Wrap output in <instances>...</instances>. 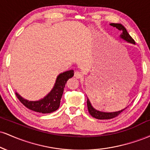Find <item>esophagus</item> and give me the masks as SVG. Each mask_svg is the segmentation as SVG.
<instances>
[{
    "mask_svg": "<svg viewBox=\"0 0 150 150\" xmlns=\"http://www.w3.org/2000/svg\"><path fill=\"white\" fill-rule=\"evenodd\" d=\"M74 76H75V77H76V78H80V77H82V73L81 72L78 71V70H76L75 72V74H74Z\"/></svg>",
    "mask_w": 150,
    "mask_h": 150,
    "instance_id": "esophagus-1",
    "label": "esophagus"
}]
</instances>
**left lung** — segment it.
I'll return each instance as SVG.
<instances>
[{
	"mask_svg": "<svg viewBox=\"0 0 150 150\" xmlns=\"http://www.w3.org/2000/svg\"><path fill=\"white\" fill-rule=\"evenodd\" d=\"M111 25L113 26V27H116V28L118 29V30H120L123 32V33H122L121 35H120L121 38H123V39H125V40L127 41V42L132 43V44H135L134 39L130 37V34H129L128 33V32H127L126 29H125L123 25H120V24H116V23H111ZM87 108H88L89 114H90L92 117H94V118H97V119H101V120L111 119V118H114V117L118 116L122 111H124V109H123L121 110V111H116V112H113V113H106V112H101V111H97V110H95L92 107L88 99H87Z\"/></svg>",
	"mask_w": 150,
	"mask_h": 150,
	"instance_id": "8db88e82",
	"label": "left lung"
}]
</instances>
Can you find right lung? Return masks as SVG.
I'll return each instance as SVG.
<instances>
[{
	"label": "right lung",
	"mask_w": 150,
	"mask_h": 150,
	"mask_svg": "<svg viewBox=\"0 0 150 150\" xmlns=\"http://www.w3.org/2000/svg\"><path fill=\"white\" fill-rule=\"evenodd\" d=\"M73 75L74 71L73 70L60 74L51 92L39 101H27L20 97L18 93H15V94L20 102L29 109L41 113H50L56 111L59 107L66 82L68 79L73 77Z\"/></svg>",
	"instance_id": "1"
}]
</instances>
